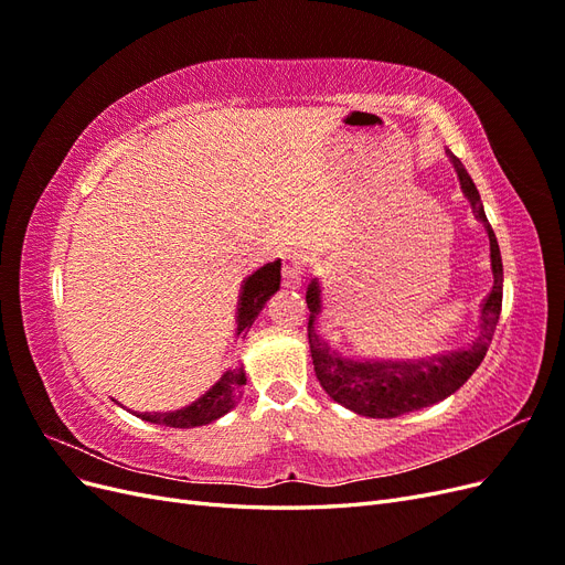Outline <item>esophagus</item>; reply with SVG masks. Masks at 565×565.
<instances>
[{
	"instance_id": "34e87169",
	"label": "esophagus",
	"mask_w": 565,
	"mask_h": 565,
	"mask_svg": "<svg viewBox=\"0 0 565 565\" xmlns=\"http://www.w3.org/2000/svg\"><path fill=\"white\" fill-rule=\"evenodd\" d=\"M303 278V264L299 256H285L282 262V285L285 287H299Z\"/></svg>"
}]
</instances>
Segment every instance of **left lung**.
<instances>
[{
	"label": "left lung",
	"instance_id": "8db88e82",
	"mask_svg": "<svg viewBox=\"0 0 565 565\" xmlns=\"http://www.w3.org/2000/svg\"><path fill=\"white\" fill-rule=\"evenodd\" d=\"M450 162L457 172L461 193L471 202L476 218L483 221L490 241V266H492V289L481 303V332H478L473 344L467 351H457L450 355L434 358V361H422L417 365H358L353 361L330 351L320 334H316V318L320 311V285L313 280L306 289V303H309V344L313 370L320 386L332 401L353 409L355 415L372 417V419H391L405 413L429 407L434 403L446 401L448 396L465 384L476 367L483 363L488 347L492 341L494 328H498L500 311H502V256L498 237H494L481 195L465 169V164L448 150Z\"/></svg>",
	"mask_w": 565,
	"mask_h": 565
}]
</instances>
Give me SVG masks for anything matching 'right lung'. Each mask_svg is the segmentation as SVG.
<instances>
[{
  "label": "right lung",
  "mask_w": 565,
  "mask_h": 565,
  "mask_svg": "<svg viewBox=\"0 0 565 565\" xmlns=\"http://www.w3.org/2000/svg\"><path fill=\"white\" fill-rule=\"evenodd\" d=\"M278 289H280V262H270L252 273L243 285L241 303H237V320H235L237 337L247 334L256 316L262 313L270 295H276ZM245 384H247V377H245L243 365L233 367L221 374V380L210 391H204L202 396L188 407L177 409V413H141L139 417L152 424L174 426V429H193V426L216 422L218 417L231 413V409L241 403Z\"/></svg>",
  "instance_id": "right-lung-1"
}]
</instances>
